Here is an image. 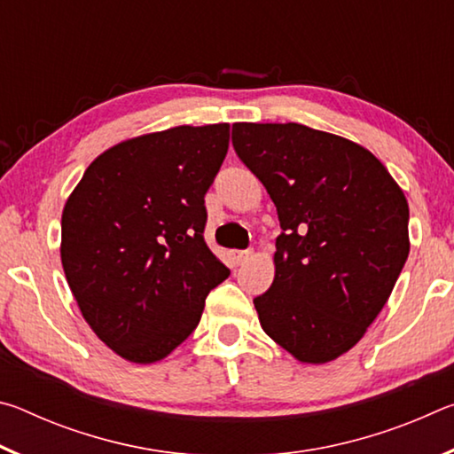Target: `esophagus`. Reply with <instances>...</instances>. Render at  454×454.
Segmentation results:
<instances>
[{
	"label": "esophagus",
	"mask_w": 454,
	"mask_h": 454,
	"mask_svg": "<svg viewBox=\"0 0 454 454\" xmlns=\"http://www.w3.org/2000/svg\"><path fill=\"white\" fill-rule=\"evenodd\" d=\"M250 254H252L250 250H234V252H232V258H234L236 264H244L246 260L250 258Z\"/></svg>",
	"instance_id": "esophagus-1"
}]
</instances>
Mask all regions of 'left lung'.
Listing matches in <instances>:
<instances>
[{
    "label": "left lung",
    "instance_id": "left-lung-1",
    "mask_svg": "<svg viewBox=\"0 0 454 454\" xmlns=\"http://www.w3.org/2000/svg\"><path fill=\"white\" fill-rule=\"evenodd\" d=\"M232 145L278 212L264 333L301 363H328L364 336L409 258V204L379 160L302 124H234Z\"/></svg>",
    "mask_w": 454,
    "mask_h": 454
}]
</instances>
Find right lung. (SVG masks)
Here are the masks:
<instances>
[{"instance_id":"add662e5","label":"right lung","mask_w":454,"mask_h":454,"mask_svg":"<svg viewBox=\"0 0 454 454\" xmlns=\"http://www.w3.org/2000/svg\"><path fill=\"white\" fill-rule=\"evenodd\" d=\"M228 124L178 126L98 156L61 214V264L83 318L132 363H156L194 333L230 276L204 240V196Z\"/></svg>"}]
</instances>
